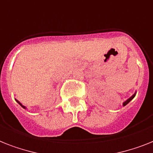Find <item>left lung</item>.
Masks as SVG:
<instances>
[{
    "label": "left lung",
    "instance_id": "8db88e82",
    "mask_svg": "<svg viewBox=\"0 0 153 153\" xmlns=\"http://www.w3.org/2000/svg\"><path fill=\"white\" fill-rule=\"evenodd\" d=\"M135 95H136V92H135L134 94H133L132 96L130 97V98H128V99H127V100H126V101H124V102H123V106H125V105H127V104H128V103L130 102V100H133V99H134V97H135Z\"/></svg>",
    "mask_w": 153,
    "mask_h": 153
}]
</instances>
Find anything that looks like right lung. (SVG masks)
Segmentation results:
<instances>
[{
  "label": "right lung",
  "instance_id": "right-lung-1",
  "mask_svg": "<svg viewBox=\"0 0 153 153\" xmlns=\"http://www.w3.org/2000/svg\"><path fill=\"white\" fill-rule=\"evenodd\" d=\"M16 101H17V102L19 103V105H21V107H22V108H25V109H26V107H25L24 105H22V104H21V103L19 102V100H16Z\"/></svg>",
  "mask_w": 153,
  "mask_h": 153
}]
</instances>
